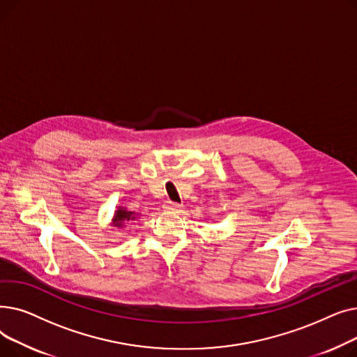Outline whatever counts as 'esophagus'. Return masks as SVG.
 <instances>
[{"label":"esophagus","mask_w":357,"mask_h":357,"mask_svg":"<svg viewBox=\"0 0 357 357\" xmlns=\"http://www.w3.org/2000/svg\"><path fill=\"white\" fill-rule=\"evenodd\" d=\"M165 211H172V213H176L182 208V205L178 204V202H172V201H166L165 205H163Z\"/></svg>","instance_id":"esophagus-1"}]
</instances>
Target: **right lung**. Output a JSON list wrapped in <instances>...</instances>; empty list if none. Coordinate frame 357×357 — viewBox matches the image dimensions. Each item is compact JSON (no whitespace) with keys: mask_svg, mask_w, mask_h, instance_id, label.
Segmentation results:
<instances>
[{"mask_svg":"<svg viewBox=\"0 0 357 357\" xmlns=\"http://www.w3.org/2000/svg\"><path fill=\"white\" fill-rule=\"evenodd\" d=\"M139 217H140L139 213L130 211L126 207H123V205H119L117 210L114 211V215H112V220H111L109 224H111L112 227H116L119 230H123V229H126V226H127L128 222L137 220Z\"/></svg>","mask_w":357,"mask_h":357,"instance_id":"add662e5","label":"right lung"}]
</instances>
